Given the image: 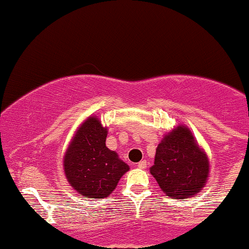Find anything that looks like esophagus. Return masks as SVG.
<instances>
[{
	"mask_svg": "<svg viewBox=\"0 0 249 249\" xmlns=\"http://www.w3.org/2000/svg\"><path fill=\"white\" fill-rule=\"evenodd\" d=\"M146 166H147L146 160H142V161H140L139 163H138V168H140V169H145L146 168Z\"/></svg>",
	"mask_w": 249,
	"mask_h": 249,
	"instance_id": "esophagus-1",
	"label": "esophagus"
}]
</instances>
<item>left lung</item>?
Instances as JSON below:
<instances>
[{
    "label": "left lung",
    "instance_id": "left-lung-1",
    "mask_svg": "<svg viewBox=\"0 0 249 249\" xmlns=\"http://www.w3.org/2000/svg\"><path fill=\"white\" fill-rule=\"evenodd\" d=\"M162 191L173 198H189L205 188L209 173L208 159L190 130L179 125L157 146L150 168Z\"/></svg>",
    "mask_w": 249,
    "mask_h": 249
}]
</instances>
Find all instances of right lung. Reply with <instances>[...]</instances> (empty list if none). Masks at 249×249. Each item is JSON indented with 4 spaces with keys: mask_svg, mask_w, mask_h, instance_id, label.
I'll list each match as a JSON object with an SVG mask.
<instances>
[{
    "mask_svg": "<svg viewBox=\"0 0 249 249\" xmlns=\"http://www.w3.org/2000/svg\"><path fill=\"white\" fill-rule=\"evenodd\" d=\"M107 134L99 120L89 117L78 128L64 157L66 178L83 198L107 197L129 169L107 147Z\"/></svg>",
    "mask_w": 249,
    "mask_h": 249,
    "instance_id": "add662e5",
    "label": "right lung"
}]
</instances>
